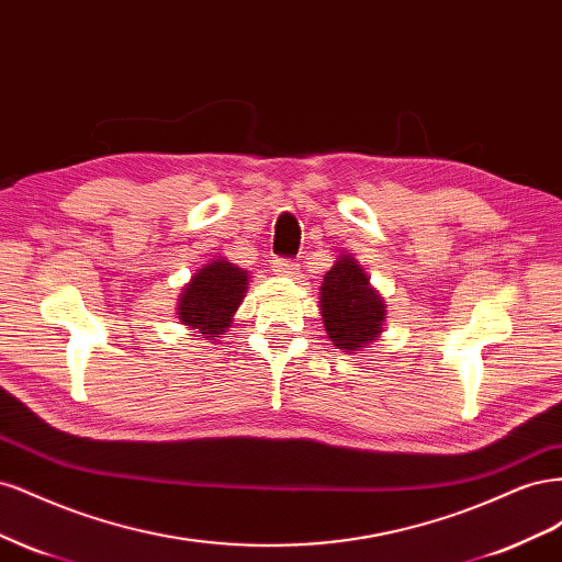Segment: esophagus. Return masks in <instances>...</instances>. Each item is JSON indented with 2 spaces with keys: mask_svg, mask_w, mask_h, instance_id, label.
<instances>
[{
  "mask_svg": "<svg viewBox=\"0 0 562 562\" xmlns=\"http://www.w3.org/2000/svg\"><path fill=\"white\" fill-rule=\"evenodd\" d=\"M271 269H274L279 277H297L300 265L293 260H285V258H274L271 260Z\"/></svg>",
  "mask_w": 562,
  "mask_h": 562,
  "instance_id": "34e87169",
  "label": "esophagus"
}]
</instances>
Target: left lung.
Listing matches in <instances>:
<instances>
[{"instance_id": "left-lung-1", "label": "left lung", "mask_w": 562, "mask_h": 562, "mask_svg": "<svg viewBox=\"0 0 562 562\" xmlns=\"http://www.w3.org/2000/svg\"><path fill=\"white\" fill-rule=\"evenodd\" d=\"M318 295L323 326L337 349L361 353L384 333L386 304L351 252L337 255Z\"/></svg>"}]
</instances>
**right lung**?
Segmentation results:
<instances>
[{"mask_svg": "<svg viewBox=\"0 0 562 562\" xmlns=\"http://www.w3.org/2000/svg\"><path fill=\"white\" fill-rule=\"evenodd\" d=\"M248 271L227 258H213L184 283L178 297L182 326L209 339L223 337L248 291Z\"/></svg>", "mask_w": 562, "mask_h": 562, "instance_id": "add662e5", "label": "right lung"}]
</instances>
